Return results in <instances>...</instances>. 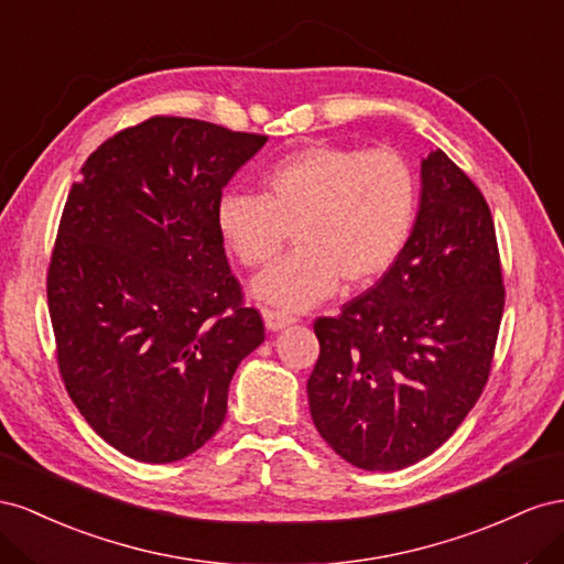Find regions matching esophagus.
<instances>
[{
	"mask_svg": "<svg viewBox=\"0 0 564 564\" xmlns=\"http://www.w3.org/2000/svg\"><path fill=\"white\" fill-rule=\"evenodd\" d=\"M262 316H264L267 330H281V328L291 326L297 321L293 314H285V312H279V310H262Z\"/></svg>",
	"mask_w": 564,
	"mask_h": 564,
	"instance_id": "obj_1",
	"label": "esophagus"
}]
</instances>
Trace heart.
Masks as SVG:
<instances>
[{"mask_svg":"<svg viewBox=\"0 0 564 564\" xmlns=\"http://www.w3.org/2000/svg\"><path fill=\"white\" fill-rule=\"evenodd\" d=\"M262 196L224 191L217 229L240 267L260 269L295 236L297 248L264 271L254 293L283 310H307L337 283L380 281L413 236L421 182L397 149L312 143L262 172Z\"/></svg>","mask_w":564,"mask_h":564,"instance_id":"b5f03b06","label":"heart"}]
</instances>
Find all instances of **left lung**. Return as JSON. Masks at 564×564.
I'll return each instance as SVG.
<instances>
[{
	"label": "left lung",
	"mask_w": 564,
	"mask_h": 564,
	"mask_svg": "<svg viewBox=\"0 0 564 564\" xmlns=\"http://www.w3.org/2000/svg\"><path fill=\"white\" fill-rule=\"evenodd\" d=\"M413 236L384 276L318 316L312 421L361 470H401L440 448L485 392L506 285L491 210L444 151L423 160Z\"/></svg>",
	"instance_id": "left-lung-1"
}]
</instances>
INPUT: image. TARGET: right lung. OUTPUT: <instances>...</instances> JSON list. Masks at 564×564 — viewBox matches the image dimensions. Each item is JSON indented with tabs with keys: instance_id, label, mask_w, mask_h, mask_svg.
<instances>
[{
	"instance_id": "1",
	"label": "right lung",
	"mask_w": 564,
	"mask_h": 564,
	"mask_svg": "<svg viewBox=\"0 0 564 564\" xmlns=\"http://www.w3.org/2000/svg\"><path fill=\"white\" fill-rule=\"evenodd\" d=\"M267 134L153 116L79 170L46 269L63 384L91 430L141 463L200 448L238 364L264 340L217 229V200Z\"/></svg>"
}]
</instances>
